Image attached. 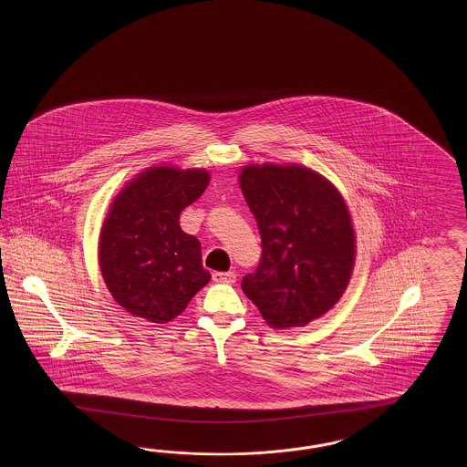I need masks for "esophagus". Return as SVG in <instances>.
Here are the masks:
<instances>
[{
	"label": "esophagus",
	"mask_w": 467,
	"mask_h": 467,
	"mask_svg": "<svg viewBox=\"0 0 467 467\" xmlns=\"http://www.w3.org/2000/svg\"><path fill=\"white\" fill-rule=\"evenodd\" d=\"M213 283L224 284L236 283V274L233 270H229V272H213Z\"/></svg>",
	"instance_id": "obj_1"
}]
</instances>
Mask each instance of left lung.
I'll use <instances>...</instances> for the list:
<instances>
[{
    "mask_svg": "<svg viewBox=\"0 0 467 467\" xmlns=\"http://www.w3.org/2000/svg\"><path fill=\"white\" fill-rule=\"evenodd\" d=\"M240 184L262 240L260 264L241 289L270 327L308 326L351 279L354 231L346 203L301 166H246Z\"/></svg>",
    "mask_w": 467,
    "mask_h": 467,
    "instance_id": "8db88e82",
    "label": "left lung"
}]
</instances>
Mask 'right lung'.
Masks as SVG:
<instances>
[{
	"label": "right lung",
	"instance_id": "1",
	"mask_svg": "<svg viewBox=\"0 0 467 467\" xmlns=\"http://www.w3.org/2000/svg\"><path fill=\"white\" fill-rule=\"evenodd\" d=\"M207 184V171L161 166L114 200L100 233V272L128 313L166 324L209 283L200 241L180 226V213Z\"/></svg>",
	"mask_w": 467,
	"mask_h": 467
}]
</instances>
